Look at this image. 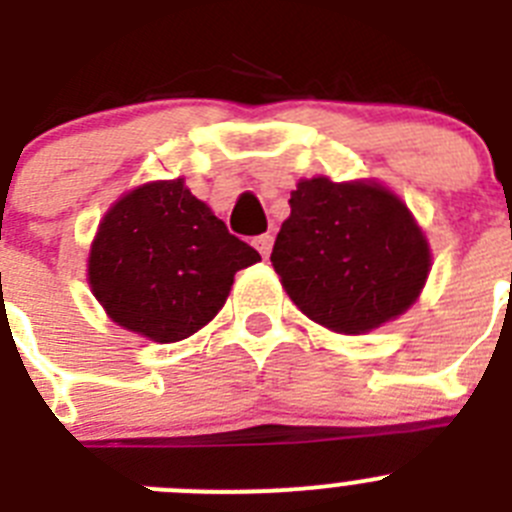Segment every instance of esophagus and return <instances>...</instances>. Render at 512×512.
<instances>
[{"instance_id":"obj_1","label":"esophagus","mask_w":512,"mask_h":512,"mask_svg":"<svg viewBox=\"0 0 512 512\" xmlns=\"http://www.w3.org/2000/svg\"><path fill=\"white\" fill-rule=\"evenodd\" d=\"M253 246L259 248V253L264 256V259H269L271 246H274V235L264 233V235H259V238H253Z\"/></svg>"}]
</instances>
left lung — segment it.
<instances>
[{
	"label": "left lung",
	"mask_w": 512,
	"mask_h": 512,
	"mask_svg": "<svg viewBox=\"0 0 512 512\" xmlns=\"http://www.w3.org/2000/svg\"><path fill=\"white\" fill-rule=\"evenodd\" d=\"M271 264L307 318L361 336L420 297L431 246L408 205L374 179H300Z\"/></svg>",
	"instance_id": "obj_1"
}]
</instances>
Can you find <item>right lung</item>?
I'll return each mask as SVG.
<instances>
[{
	"mask_svg": "<svg viewBox=\"0 0 512 512\" xmlns=\"http://www.w3.org/2000/svg\"><path fill=\"white\" fill-rule=\"evenodd\" d=\"M261 261L228 233L184 179L130 189L104 212L87 279L107 318L156 343H176L223 310L235 271Z\"/></svg>",
	"mask_w": 512,
	"mask_h": 512,
	"instance_id": "1",
	"label": "right lung"
}]
</instances>
